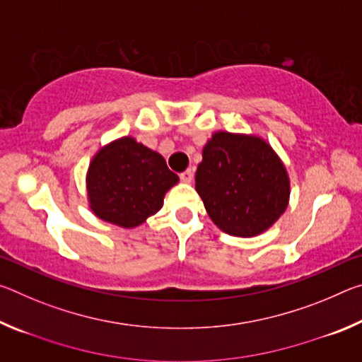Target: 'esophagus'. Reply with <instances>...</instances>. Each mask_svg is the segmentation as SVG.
Instances as JSON below:
<instances>
[{
	"instance_id": "obj_1",
	"label": "esophagus",
	"mask_w": 362,
	"mask_h": 362,
	"mask_svg": "<svg viewBox=\"0 0 362 362\" xmlns=\"http://www.w3.org/2000/svg\"><path fill=\"white\" fill-rule=\"evenodd\" d=\"M193 174H194V170H193L192 168H189V169L185 170V173L180 174V180H182V182H187V183L192 182V180H193Z\"/></svg>"
}]
</instances>
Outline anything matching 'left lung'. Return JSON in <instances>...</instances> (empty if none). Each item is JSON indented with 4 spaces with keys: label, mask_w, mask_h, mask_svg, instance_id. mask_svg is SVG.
I'll return each mask as SVG.
<instances>
[{
    "label": "left lung",
    "mask_w": 362,
    "mask_h": 362,
    "mask_svg": "<svg viewBox=\"0 0 362 362\" xmlns=\"http://www.w3.org/2000/svg\"><path fill=\"white\" fill-rule=\"evenodd\" d=\"M196 192L218 228L255 236L286 211L289 179L272 146L262 139L214 134L196 170Z\"/></svg>",
    "instance_id": "1"
}]
</instances>
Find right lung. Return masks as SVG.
I'll list each match as a JSON object with an SVG mask.
<instances>
[{
	"label": "right lung",
	"instance_id": "add662e5",
	"mask_svg": "<svg viewBox=\"0 0 362 362\" xmlns=\"http://www.w3.org/2000/svg\"><path fill=\"white\" fill-rule=\"evenodd\" d=\"M179 182L159 153L124 137L97 153L89 166L88 193L97 217L132 228L161 209Z\"/></svg>",
	"mask_w": 362,
	"mask_h": 362
}]
</instances>
